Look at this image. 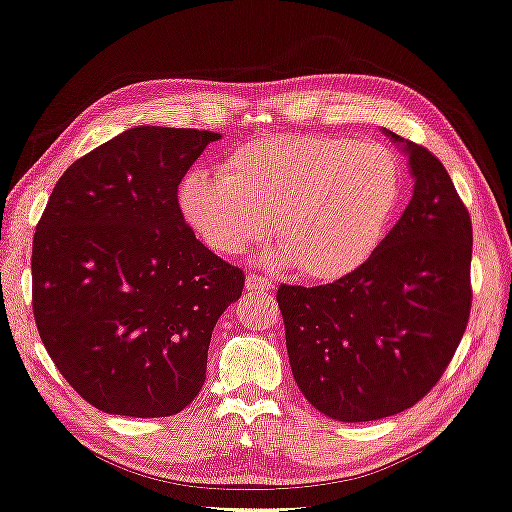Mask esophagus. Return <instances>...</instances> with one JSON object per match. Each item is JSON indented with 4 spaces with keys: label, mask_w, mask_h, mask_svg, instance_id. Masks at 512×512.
Here are the masks:
<instances>
[{
    "label": "esophagus",
    "mask_w": 512,
    "mask_h": 512,
    "mask_svg": "<svg viewBox=\"0 0 512 512\" xmlns=\"http://www.w3.org/2000/svg\"><path fill=\"white\" fill-rule=\"evenodd\" d=\"M246 287L248 289H255V292H271L273 287V280L266 278V276H259V273H248L246 276Z\"/></svg>",
    "instance_id": "esophagus-1"
}]
</instances>
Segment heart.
I'll return each mask as SVG.
<instances>
[{"label":"heart","mask_w":512,"mask_h":512,"mask_svg":"<svg viewBox=\"0 0 512 512\" xmlns=\"http://www.w3.org/2000/svg\"><path fill=\"white\" fill-rule=\"evenodd\" d=\"M400 197L391 151L315 133L257 137L223 160L220 177L195 170L179 190L183 216L211 250L243 253L273 223L282 262L317 280L347 276L375 253Z\"/></svg>","instance_id":"1"}]
</instances>
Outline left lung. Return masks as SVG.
Instances as JSON below:
<instances>
[{
    "instance_id": "obj_1",
    "label": "left lung",
    "mask_w": 512,
    "mask_h": 512,
    "mask_svg": "<svg viewBox=\"0 0 512 512\" xmlns=\"http://www.w3.org/2000/svg\"><path fill=\"white\" fill-rule=\"evenodd\" d=\"M404 142L414 195L375 253L329 285H280L289 365L312 407L342 423L414 407L453 361L471 312L469 209L441 160Z\"/></svg>"
}]
</instances>
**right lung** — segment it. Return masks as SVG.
<instances>
[{
	"mask_svg": "<svg viewBox=\"0 0 512 512\" xmlns=\"http://www.w3.org/2000/svg\"><path fill=\"white\" fill-rule=\"evenodd\" d=\"M218 133L140 126L61 174L32 248L36 329L57 370L105 414L163 418L207 379L239 266L195 239L179 183Z\"/></svg>",
	"mask_w": 512,
	"mask_h": 512,
	"instance_id": "1",
	"label": "right lung"
}]
</instances>
